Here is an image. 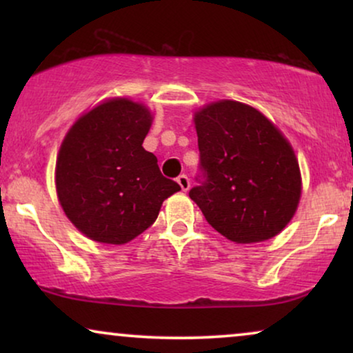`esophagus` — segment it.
<instances>
[{
    "instance_id": "34e87169",
    "label": "esophagus",
    "mask_w": 353,
    "mask_h": 353,
    "mask_svg": "<svg viewBox=\"0 0 353 353\" xmlns=\"http://www.w3.org/2000/svg\"><path fill=\"white\" fill-rule=\"evenodd\" d=\"M176 183H178V185H180L181 191H188V190H190V186H191L190 178H188L186 175H180V176H178V178H176Z\"/></svg>"
}]
</instances>
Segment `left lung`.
I'll list each match as a JSON object with an SVG mask.
<instances>
[{"label":"left lung","instance_id":"1","mask_svg":"<svg viewBox=\"0 0 353 353\" xmlns=\"http://www.w3.org/2000/svg\"><path fill=\"white\" fill-rule=\"evenodd\" d=\"M199 173L190 197L234 243L276 236L301 199V172L279 130L250 105L220 101L196 114Z\"/></svg>","mask_w":353,"mask_h":353}]
</instances>
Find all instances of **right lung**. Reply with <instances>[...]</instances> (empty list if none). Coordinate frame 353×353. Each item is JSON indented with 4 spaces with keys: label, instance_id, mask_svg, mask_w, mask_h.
Segmentation results:
<instances>
[{
    "label": "right lung",
    "instance_id": "add662e5",
    "mask_svg": "<svg viewBox=\"0 0 353 353\" xmlns=\"http://www.w3.org/2000/svg\"><path fill=\"white\" fill-rule=\"evenodd\" d=\"M151 114L141 104L112 99L77 120L56 162L57 197L81 233L125 244L156 221L162 202L180 191L143 148Z\"/></svg>",
    "mask_w": 353,
    "mask_h": 353
}]
</instances>
